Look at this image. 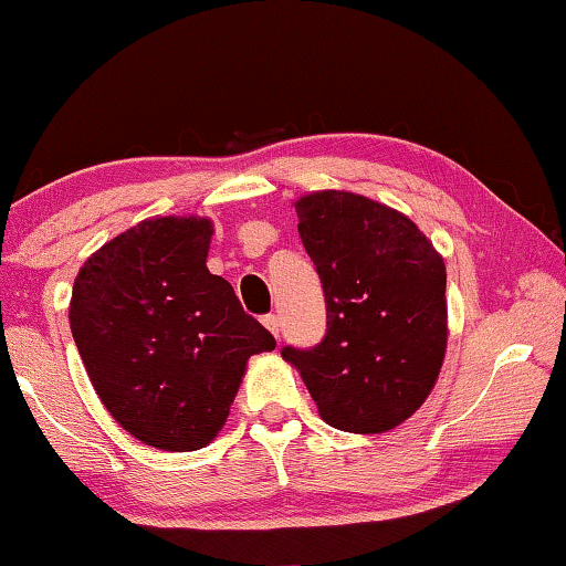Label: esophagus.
I'll return each instance as SVG.
<instances>
[{"label":"esophagus","instance_id":"esophagus-1","mask_svg":"<svg viewBox=\"0 0 566 566\" xmlns=\"http://www.w3.org/2000/svg\"><path fill=\"white\" fill-rule=\"evenodd\" d=\"M262 324L274 334V337H280V317H276V314H264Z\"/></svg>","mask_w":566,"mask_h":566}]
</instances>
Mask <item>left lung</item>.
Segmentation results:
<instances>
[{
    "mask_svg": "<svg viewBox=\"0 0 566 566\" xmlns=\"http://www.w3.org/2000/svg\"><path fill=\"white\" fill-rule=\"evenodd\" d=\"M296 207L319 274L327 332L312 349L286 344L327 424L379 434L429 397L447 349V272L405 214L352 191H317Z\"/></svg>",
    "mask_w": 566,
    "mask_h": 566,
    "instance_id": "left-lung-1",
    "label": "left lung"
}]
</instances>
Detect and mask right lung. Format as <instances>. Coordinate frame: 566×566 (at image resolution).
<instances>
[{
  "label": "right lung",
  "mask_w": 566,
  "mask_h": 566,
  "mask_svg": "<svg viewBox=\"0 0 566 566\" xmlns=\"http://www.w3.org/2000/svg\"><path fill=\"white\" fill-rule=\"evenodd\" d=\"M209 219H149L92 254L72 290V337L102 405L165 452L212 442L247 359L276 347L209 274Z\"/></svg>",
  "instance_id": "right-lung-1"
}]
</instances>
